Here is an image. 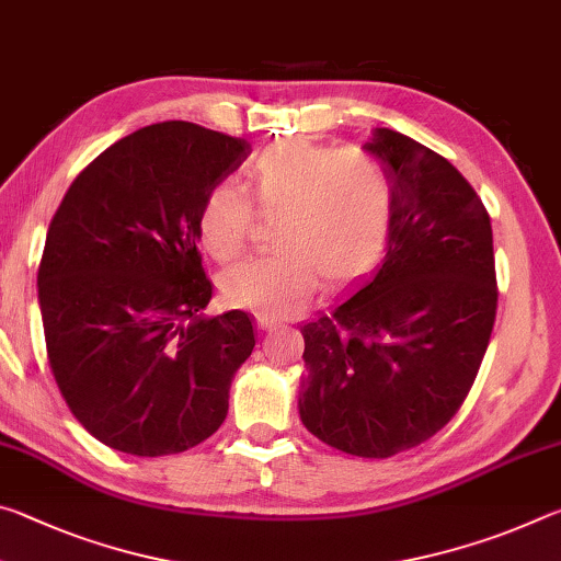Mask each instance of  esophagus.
<instances>
[{
  "instance_id": "esophagus-1",
  "label": "esophagus",
  "mask_w": 561,
  "mask_h": 561,
  "mask_svg": "<svg viewBox=\"0 0 561 561\" xmlns=\"http://www.w3.org/2000/svg\"><path fill=\"white\" fill-rule=\"evenodd\" d=\"M257 327H260L262 331H272L274 327H277V319H272V317H257Z\"/></svg>"
}]
</instances>
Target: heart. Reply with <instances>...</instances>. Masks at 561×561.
Returning a JSON list of instances; mask_svg holds the SVG:
<instances>
[{
	"mask_svg": "<svg viewBox=\"0 0 561 561\" xmlns=\"http://www.w3.org/2000/svg\"><path fill=\"white\" fill-rule=\"evenodd\" d=\"M254 201L279 213L277 252L234 264L220 279L227 304L262 317H289L314 294L319 277L346 284L374 267L393 222V187L386 168L360 148L279 140L250 168ZM254 207L250 195L222 180L205 195L197 232L210 257L242 252Z\"/></svg>",
	"mask_w": 561,
	"mask_h": 561,
	"instance_id": "1",
	"label": "heart"
}]
</instances>
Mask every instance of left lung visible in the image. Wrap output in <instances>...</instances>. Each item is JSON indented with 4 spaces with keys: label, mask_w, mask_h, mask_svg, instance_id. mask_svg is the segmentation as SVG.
<instances>
[{
    "label": "left lung",
    "mask_w": 561,
    "mask_h": 561,
    "mask_svg": "<svg viewBox=\"0 0 561 561\" xmlns=\"http://www.w3.org/2000/svg\"><path fill=\"white\" fill-rule=\"evenodd\" d=\"M393 187L386 254L301 329L299 417L358 458H391L458 413L497 311L485 205L448 160L391 128L364 144Z\"/></svg>",
    "instance_id": "8db88e82"
}]
</instances>
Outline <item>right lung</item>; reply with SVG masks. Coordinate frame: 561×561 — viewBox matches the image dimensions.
I'll use <instances>...</instances> for the list:
<instances>
[{
	"instance_id": "1",
	"label": "right lung",
	"mask_w": 561,
	"mask_h": 561,
	"mask_svg": "<svg viewBox=\"0 0 561 561\" xmlns=\"http://www.w3.org/2000/svg\"><path fill=\"white\" fill-rule=\"evenodd\" d=\"M250 156L187 121L140 128L73 180L46 232L39 309L56 386L113 450L158 458L220 428L252 317H207L197 215Z\"/></svg>"
}]
</instances>
